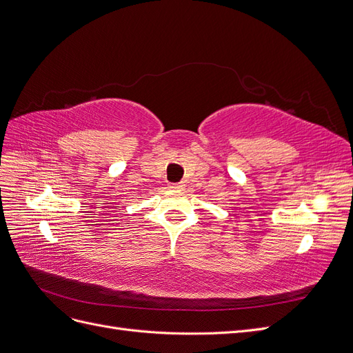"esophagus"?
<instances>
[{
    "label": "esophagus",
    "mask_w": 353,
    "mask_h": 353,
    "mask_svg": "<svg viewBox=\"0 0 353 353\" xmlns=\"http://www.w3.org/2000/svg\"><path fill=\"white\" fill-rule=\"evenodd\" d=\"M184 187V183H172V184H169V188H172V190H179V188H183Z\"/></svg>",
    "instance_id": "1"
}]
</instances>
